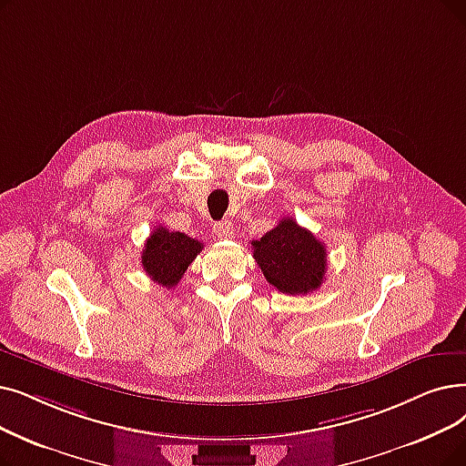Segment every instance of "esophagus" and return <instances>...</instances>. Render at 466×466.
<instances>
[{
	"label": "esophagus",
	"mask_w": 466,
	"mask_h": 466,
	"mask_svg": "<svg viewBox=\"0 0 466 466\" xmlns=\"http://www.w3.org/2000/svg\"><path fill=\"white\" fill-rule=\"evenodd\" d=\"M213 234L220 239H228L234 236V225L230 220H220L213 225Z\"/></svg>",
	"instance_id": "obj_1"
}]
</instances>
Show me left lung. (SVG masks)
<instances>
[{"label":"left lung","instance_id":"8db88e82","mask_svg":"<svg viewBox=\"0 0 466 466\" xmlns=\"http://www.w3.org/2000/svg\"><path fill=\"white\" fill-rule=\"evenodd\" d=\"M253 257L267 281L288 295L318 289L328 268V251L316 236L288 217L260 239L251 241Z\"/></svg>","mask_w":466,"mask_h":466}]
</instances>
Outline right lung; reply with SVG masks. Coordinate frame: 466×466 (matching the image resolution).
I'll use <instances>...</instances> for the list:
<instances>
[{"instance_id": "right-lung-1", "label": "right lung", "mask_w": 466, "mask_h": 466, "mask_svg": "<svg viewBox=\"0 0 466 466\" xmlns=\"http://www.w3.org/2000/svg\"><path fill=\"white\" fill-rule=\"evenodd\" d=\"M204 249L198 239L183 232H169L164 227L154 228L143 249V268L161 288H175L185 276L190 262Z\"/></svg>"}]
</instances>
